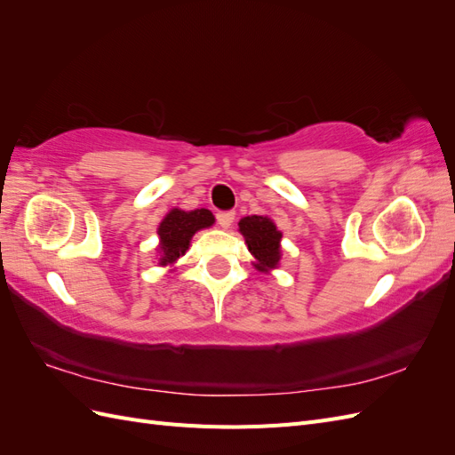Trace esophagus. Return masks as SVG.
<instances>
[{"mask_svg":"<svg viewBox=\"0 0 455 455\" xmlns=\"http://www.w3.org/2000/svg\"><path fill=\"white\" fill-rule=\"evenodd\" d=\"M233 220H235V212H233V211H224V212H218L216 214L218 226L224 228V229H228L233 224Z\"/></svg>","mask_w":455,"mask_h":455,"instance_id":"34e87169","label":"esophagus"}]
</instances>
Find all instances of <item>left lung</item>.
Wrapping results in <instances>:
<instances>
[{"mask_svg":"<svg viewBox=\"0 0 455 455\" xmlns=\"http://www.w3.org/2000/svg\"><path fill=\"white\" fill-rule=\"evenodd\" d=\"M239 231L249 244L251 254L258 259V269L277 267L281 258V231L266 216H246L239 222Z\"/></svg>","mask_w":455,"mask_h":455,"instance_id":"left-lung-1","label":"left lung"}]
</instances>
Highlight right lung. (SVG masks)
I'll use <instances>...</instances> for the list:
<instances>
[{"instance_id":"right-lung-1","label":"right lung","mask_w":455,"mask_h":455,"mask_svg":"<svg viewBox=\"0 0 455 455\" xmlns=\"http://www.w3.org/2000/svg\"><path fill=\"white\" fill-rule=\"evenodd\" d=\"M214 224V216L211 211L197 209V211H180L172 209L159 226V239H161V266H167L180 258L189 246L191 237L196 231L209 228Z\"/></svg>"}]
</instances>
